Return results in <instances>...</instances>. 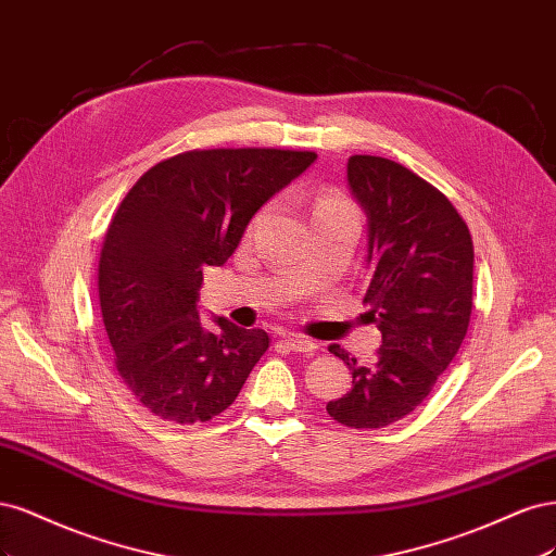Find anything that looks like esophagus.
Wrapping results in <instances>:
<instances>
[{
    "label": "esophagus",
    "instance_id": "1",
    "mask_svg": "<svg viewBox=\"0 0 556 556\" xmlns=\"http://www.w3.org/2000/svg\"><path fill=\"white\" fill-rule=\"evenodd\" d=\"M281 342L289 346L291 351H298V353H307V355H312L318 346L312 342V339H307V337H300V334H286Z\"/></svg>",
    "mask_w": 556,
    "mask_h": 556
}]
</instances>
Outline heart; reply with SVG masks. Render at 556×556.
I'll use <instances>...</instances> for the list:
<instances>
[{
    "label": "heart",
    "instance_id": "heart-1",
    "mask_svg": "<svg viewBox=\"0 0 556 556\" xmlns=\"http://www.w3.org/2000/svg\"><path fill=\"white\" fill-rule=\"evenodd\" d=\"M349 205H351V201L346 199L344 193H339L337 189H326V191H320L316 195L312 214H318V212H324V210H332V207H349Z\"/></svg>",
    "mask_w": 556,
    "mask_h": 556
}]
</instances>
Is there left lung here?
I'll return each mask as SVG.
<instances>
[{
    "label": "left lung",
    "mask_w": 556,
    "mask_h": 556,
    "mask_svg": "<svg viewBox=\"0 0 556 556\" xmlns=\"http://www.w3.org/2000/svg\"><path fill=\"white\" fill-rule=\"evenodd\" d=\"M346 173L369 226L363 302L383 342L369 363L330 346L349 365L353 388L326 408L346 427L379 429L425 402L467 337L473 242L445 193L397 161L355 154Z\"/></svg>",
    "instance_id": "obj_1"
}]
</instances>
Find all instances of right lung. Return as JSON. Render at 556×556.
<instances>
[{
  "label": "right lung",
  "instance_id": "add662e5",
  "mask_svg": "<svg viewBox=\"0 0 556 556\" xmlns=\"http://www.w3.org/2000/svg\"><path fill=\"white\" fill-rule=\"evenodd\" d=\"M316 152L189 150L159 161L124 195L99 258V304L115 369L152 416L193 425L219 416L270 346L265 330L195 309L205 265H224L265 201Z\"/></svg>",
  "mask_w": 556,
  "mask_h": 556
}]
</instances>
